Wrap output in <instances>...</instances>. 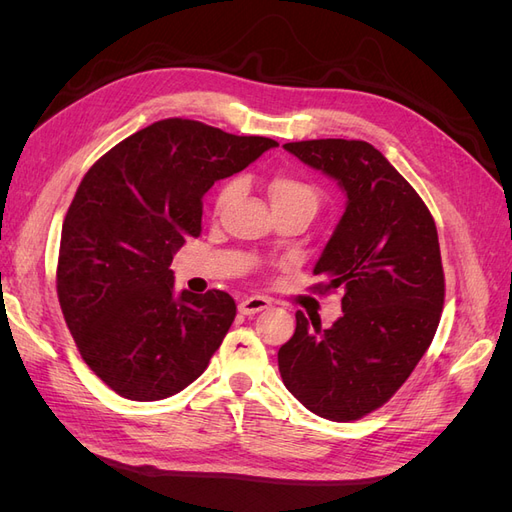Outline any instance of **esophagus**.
Returning <instances> with one entry per match:
<instances>
[{"label": "esophagus", "mask_w": 512, "mask_h": 512, "mask_svg": "<svg viewBox=\"0 0 512 512\" xmlns=\"http://www.w3.org/2000/svg\"><path fill=\"white\" fill-rule=\"evenodd\" d=\"M267 307H271V299L260 297V294H254V297H247L239 303V312L245 314V316H252V314H258Z\"/></svg>", "instance_id": "esophagus-1"}]
</instances>
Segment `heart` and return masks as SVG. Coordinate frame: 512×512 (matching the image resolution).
<instances>
[{
	"mask_svg": "<svg viewBox=\"0 0 512 512\" xmlns=\"http://www.w3.org/2000/svg\"><path fill=\"white\" fill-rule=\"evenodd\" d=\"M237 192V183L228 181L224 183L218 196H215V211L224 209L230 198ZM269 196L275 211H284V209H309L316 211L320 205V190L314 183H309L307 179L292 175V173H277L269 181Z\"/></svg>",
	"mask_w": 512,
	"mask_h": 512,
	"instance_id": "obj_1",
	"label": "heart"
}]
</instances>
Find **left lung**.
<instances>
[{
  "mask_svg": "<svg viewBox=\"0 0 512 512\" xmlns=\"http://www.w3.org/2000/svg\"><path fill=\"white\" fill-rule=\"evenodd\" d=\"M307 166L337 179L348 203L318 258L316 290L344 292L329 329H297L277 352L286 389L329 421H359L384 406L427 352L444 307L438 230L423 198L365 141L286 143Z\"/></svg>",
  "mask_w": 512,
  "mask_h": 512,
  "instance_id": "obj_1",
  "label": "left lung"
}]
</instances>
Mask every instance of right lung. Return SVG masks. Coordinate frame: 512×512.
<instances>
[{"label": "right lung", "mask_w": 512, "mask_h": 512, "mask_svg": "<svg viewBox=\"0 0 512 512\" xmlns=\"http://www.w3.org/2000/svg\"><path fill=\"white\" fill-rule=\"evenodd\" d=\"M275 145L170 117L87 170L61 226L57 297L83 361L117 395L164 399L207 369L237 316L235 299L177 294L170 262L200 235L211 185Z\"/></svg>", "instance_id": "add662e5"}]
</instances>
